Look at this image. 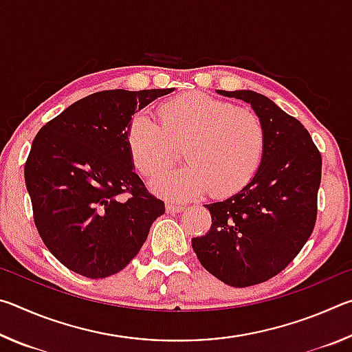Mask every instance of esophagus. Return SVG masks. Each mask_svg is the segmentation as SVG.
Instances as JSON below:
<instances>
[{
  "label": "esophagus",
  "mask_w": 352,
  "mask_h": 352,
  "mask_svg": "<svg viewBox=\"0 0 352 352\" xmlns=\"http://www.w3.org/2000/svg\"><path fill=\"white\" fill-rule=\"evenodd\" d=\"M184 208H186L184 205H180V204H172V201H170V204L166 205V211L170 212V214H177V212H182V211H184Z\"/></svg>",
  "instance_id": "obj_1"
}]
</instances>
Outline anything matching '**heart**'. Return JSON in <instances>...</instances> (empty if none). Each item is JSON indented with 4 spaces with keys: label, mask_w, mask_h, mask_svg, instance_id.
Returning a JSON list of instances; mask_svg holds the SVG:
<instances>
[{
    "label": "heart",
    "mask_w": 352,
    "mask_h": 352,
    "mask_svg": "<svg viewBox=\"0 0 352 352\" xmlns=\"http://www.w3.org/2000/svg\"><path fill=\"white\" fill-rule=\"evenodd\" d=\"M151 118L130 119L126 141L135 169L147 178L170 166L183 148L186 166L158 177L152 188L172 200H189L210 189L214 197L239 192L253 180L265 152V127L254 111L201 93L169 99Z\"/></svg>",
    "instance_id": "1"
}]
</instances>
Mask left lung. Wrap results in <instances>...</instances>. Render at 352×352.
I'll use <instances>...</instances> for the list:
<instances>
[{"label":"left lung","instance_id":"1","mask_svg":"<svg viewBox=\"0 0 352 352\" xmlns=\"http://www.w3.org/2000/svg\"><path fill=\"white\" fill-rule=\"evenodd\" d=\"M252 105L267 142L258 174L239 192L205 205L211 228L194 237L200 264L220 281L248 287L278 275L301 252L317 220L321 155L305 126L250 90L223 91Z\"/></svg>","mask_w":352,"mask_h":352}]
</instances>
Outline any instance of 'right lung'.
<instances>
[{
    "label": "right lung",
    "instance_id": "right-lung-1",
    "mask_svg": "<svg viewBox=\"0 0 352 352\" xmlns=\"http://www.w3.org/2000/svg\"><path fill=\"white\" fill-rule=\"evenodd\" d=\"M174 91L107 90L40 129L25 164L34 222L69 270L107 278L129 265L164 204L135 174L126 132L135 111Z\"/></svg>",
    "mask_w": 352,
    "mask_h": 352
}]
</instances>
